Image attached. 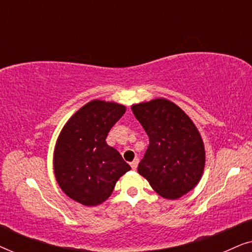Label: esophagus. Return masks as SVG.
Segmentation results:
<instances>
[{
  "label": "esophagus",
  "instance_id": "esophagus-1",
  "mask_svg": "<svg viewBox=\"0 0 252 252\" xmlns=\"http://www.w3.org/2000/svg\"><path fill=\"white\" fill-rule=\"evenodd\" d=\"M137 164H139V158H135V159H134L132 163H130V166H132L133 170H136Z\"/></svg>",
  "mask_w": 252,
  "mask_h": 252
}]
</instances>
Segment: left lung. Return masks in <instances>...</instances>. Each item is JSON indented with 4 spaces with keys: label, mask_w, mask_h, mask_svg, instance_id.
<instances>
[{
    "label": "left lung",
    "mask_w": 252,
    "mask_h": 252,
    "mask_svg": "<svg viewBox=\"0 0 252 252\" xmlns=\"http://www.w3.org/2000/svg\"><path fill=\"white\" fill-rule=\"evenodd\" d=\"M130 108L149 137L139 174L164 198L177 199L192 190L205 167L204 142L192 120L163 97Z\"/></svg>",
    "instance_id": "left-lung-1"
}]
</instances>
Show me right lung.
I'll use <instances>...</instances> for the list:
<instances>
[{
	"label": "right lung",
	"mask_w": 252,
	"mask_h": 252,
	"mask_svg": "<svg viewBox=\"0 0 252 252\" xmlns=\"http://www.w3.org/2000/svg\"><path fill=\"white\" fill-rule=\"evenodd\" d=\"M126 112L117 102L93 99L81 106L62 128L54 149V173L66 196L96 206L111 196L117 181L130 166L106 144L112 126Z\"/></svg>",
	"instance_id": "1"
}]
</instances>
